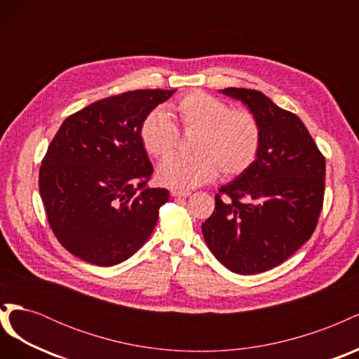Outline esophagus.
<instances>
[{"label": "esophagus", "instance_id": "34e87169", "mask_svg": "<svg viewBox=\"0 0 359 359\" xmlns=\"http://www.w3.org/2000/svg\"><path fill=\"white\" fill-rule=\"evenodd\" d=\"M170 194L173 198H187V196H190L191 191H189V190H172Z\"/></svg>", "mask_w": 359, "mask_h": 359}]
</instances>
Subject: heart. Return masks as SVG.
<instances>
[{
	"mask_svg": "<svg viewBox=\"0 0 359 359\" xmlns=\"http://www.w3.org/2000/svg\"><path fill=\"white\" fill-rule=\"evenodd\" d=\"M184 133H196L193 156L169 158L180 144V130L161 111L149 112L140 124V140L149 156L166 160L157 178L170 189H191L211 181L217 173L224 180L243 175L255 163L262 128L247 109H232L212 94L191 91L172 106Z\"/></svg>",
	"mask_w": 359,
	"mask_h": 359,
	"instance_id": "obj_1",
	"label": "heart"
}]
</instances>
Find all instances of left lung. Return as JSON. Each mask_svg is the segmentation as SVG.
<instances>
[{
  "mask_svg": "<svg viewBox=\"0 0 359 359\" xmlns=\"http://www.w3.org/2000/svg\"><path fill=\"white\" fill-rule=\"evenodd\" d=\"M222 93L257 116L262 144L252 168L215 194L202 233L215 259L232 273H265L283 264L316 229L325 157L301 119L265 94L247 88Z\"/></svg>",
  "mask_w": 359,
  "mask_h": 359,
  "instance_id": "left-lung-1",
  "label": "left lung"
}]
</instances>
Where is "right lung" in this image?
Masks as SVG:
<instances>
[{"instance_id": "right-lung-1", "label": "right lung", "mask_w": 359, "mask_h": 359, "mask_svg": "<svg viewBox=\"0 0 359 359\" xmlns=\"http://www.w3.org/2000/svg\"><path fill=\"white\" fill-rule=\"evenodd\" d=\"M175 90H136L106 97L64 119L39 172L53 235L85 262L112 266L153 233L166 189H149L153 165L140 124Z\"/></svg>"}]
</instances>
